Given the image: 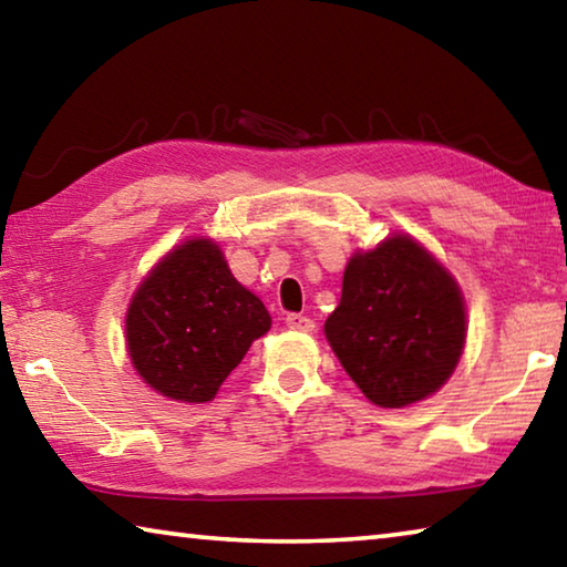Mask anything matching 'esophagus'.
Masks as SVG:
<instances>
[{
    "label": "esophagus",
    "mask_w": 567,
    "mask_h": 567,
    "mask_svg": "<svg viewBox=\"0 0 567 567\" xmlns=\"http://www.w3.org/2000/svg\"><path fill=\"white\" fill-rule=\"evenodd\" d=\"M285 322H287V328L297 330V332H312L315 330V322L310 318H305V315H297V312L287 315Z\"/></svg>",
    "instance_id": "34e87169"
}]
</instances>
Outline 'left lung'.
<instances>
[{
    "label": "left lung",
    "mask_w": 567,
    "mask_h": 567,
    "mask_svg": "<svg viewBox=\"0 0 567 567\" xmlns=\"http://www.w3.org/2000/svg\"><path fill=\"white\" fill-rule=\"evenodd\" d=\"M324 338L364 398L408 408L455 372L467 338L465 297L443 262L395 233L350 257Z\"/></svg>",
    "instance_id": "obj_1"
}]
</instances>
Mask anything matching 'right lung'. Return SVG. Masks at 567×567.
I'll use <instances>...</instances> for the list:
<instances>
[{
    "instance_id": "obj_1",
    "label": "right lung",
    "mask_w": 567,
    "mask_h": 567,
    "mask_svg": "<svg viewBox=\"0 0 567 567\" xmlns=\"http://www.w3.org/2000/svg\"><path fill=\"white\" fill-rule=\"evenodd\" d=\"M272 318L235 280L215 239L172 247L134 290L124 338L132 368L177 402H209Z\"/></svg>"
}]
</instances>
